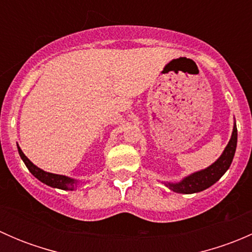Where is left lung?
I'll list each match as a JSON object with an SVG mask.
<instances>
[{
    "label": "left lung",
    "instance_id": "obj_1",
    "mask_svg": "<svg viewBox=\"0 0 252 252\" xmlns=\"http://www.w3.org/2000/svg\"><path fill=\"white\" fill-rule=\"evenodd\" d=\"M236 141H238V130H236V124L234 123L230 140L225 146L223 154L218 157L217 161L213 162L207 168L197 171L195 173L183 178L180 182H164L163 184L171 190H173L174 192H179V194H194V192H200L202 190H206L211 185L215 184L216 182H218L220 177L228 171V168L232 164L233 158H234Z\"/></svg>",
    "mask_w": 252,
    "mask_h": 252
}]
</instances>
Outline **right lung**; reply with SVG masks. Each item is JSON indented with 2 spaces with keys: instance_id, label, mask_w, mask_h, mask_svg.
I'll return each mask as SVG.
<instances>
[{
  "instance_id": "obj_1",
  "label": "right lung",
  "mask_w": 252,
  "mask_h": 252,
  "mask_svg": "<svg viewBox=\"0 0 252 252\" xmlns=\"http://www.w3.org/2000/svg\"><path fill=\"white\" fill-rule=\"evenodd\" d=\"M18 152H19L20 158L23 159V162L25 163L27 168L29 169V172L34 175L35 178L42 182L44 184L48 185V187L52 188H57V189H62V190H74L78 185V180L73 179V178L67 177V175H62V174H55V173H50V172H45L42 171L41 168L35 166L24 154H23L22 149L18 146Z\"/></svg>"
}]
</instances>
